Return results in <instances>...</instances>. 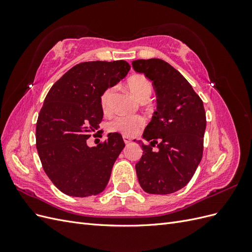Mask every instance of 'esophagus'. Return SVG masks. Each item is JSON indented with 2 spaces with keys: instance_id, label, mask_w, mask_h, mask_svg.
I'll return each mask as SVG.
<instances>
[{
  "instance_id": "esophagus-1",
  "label": "esophagus",
  "mask_w": 252,
  "mask_h": 252,
  "mask_svg": "<svg viewBox=\"0 0 252 252\" xmlns=\"http://www.w3.org/2000/svg\"><path fill=\"white\" fill-rule=\"evenodd\" d=\"M123 140H124L125 144H129V143L131 142V139H130V138H128V136H123Z\"/></svg>"
}]
</instances>
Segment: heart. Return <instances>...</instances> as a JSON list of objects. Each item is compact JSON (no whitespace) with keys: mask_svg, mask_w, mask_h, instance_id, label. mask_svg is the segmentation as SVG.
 <instances>
[{"mask_svg":"<svg viewBox=\"0 0 252 252\" xmlns=\"http://www.w3.org/2000/svg\"><path fill=\"white\" fill-rule=\"evenodd\" d=\"M126 85L130 93L142 102L146 101L152 93V84L150 80L143 74L132 75L127 80ZM113 93L114 88L110 86L106 88L101 94L100 103L102 110L105 113H108L111 110ZM144 124L145 119L142 116H117L107 124V128L111 132L130 136L138 132Z\"/></svg>","mask_w":252,"mask_h":252,"instance_id":"1","label":"heart"}]
</instances>
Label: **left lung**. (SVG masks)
Instances as JSON below:
<instances>
[{
    "instance_id": "8db88e82",
    "label": "left lung",
    "mask_w": 252,
    "mask_h": 252,
    "mask_svg": "<svg viewBox=\"0 0 252 252\" xmlns=\"http://www.w3.org/2000/svg\"><path fill=\"white\" fill-rule=\"evenodd\" d=\"M132 67L152 81L158 97L157 111L143 133L150 144H141L144 155L135 164L136 175L144 191L173 193L188 184L202 159L206 129L203 101L189 82L163 60H135Z\"/></svg>"
}]
</instances>
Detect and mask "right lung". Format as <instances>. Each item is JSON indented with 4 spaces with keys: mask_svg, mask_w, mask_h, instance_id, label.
<instances>
[{
    "mask_svg": "<svg viewBox=\"0 0 252 252\" xmlns=\"http://www.w3.org/2000/svg\"><path fill=\"white\" fill-rule=\"evenodd\" d=\"M129 69L123 60L80 63L53 84L45 97L36 122V149L44 171L63 193L95 195L107 185L125 147L123 138L109 133L95 147L86 142L103 119L102 93L125 78Z\"/></svg>",
    "mask_w": 252,
    "mask_h": 252,
    "instance_id": "add662e5",
    "label": "right lung"
}]
</instances>
